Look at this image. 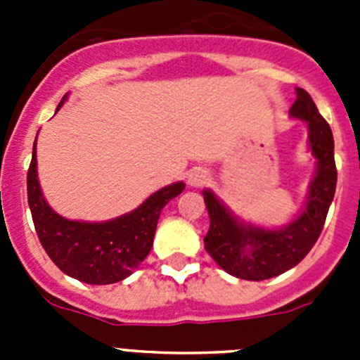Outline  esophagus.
Segmentation results:
<instances>
[{
    "label": "esophagus",
    "mask_w": 360,
    "mask_h": 360,
    "mask_svg": "<svg viewBox=\"0 0 360 360\" xmlns=\"http://www.w3.org/2000/svg\"><path fill=\"white\" fill-rule=\"evenodd\" d=\"M209 180V173L205 169H193L189 173V176H187V184H189L191 187H202L205 186Z\"/></svg>",
    "instance_id": "34e87169"
}]
</instances>
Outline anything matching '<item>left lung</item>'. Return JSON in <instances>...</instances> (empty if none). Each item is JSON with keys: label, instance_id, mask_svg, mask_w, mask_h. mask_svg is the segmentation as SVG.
<instances>
[{"label": "left lung", "instance_id": "8db88e82", "mask_svg": "<svg viewBox=\"0 0 360 360\" xmlns=\"http://www.w3.org/2000/svg\"><path fill=\"white\" fill-rule=\"evenodd\" d=\"M288 113L307 124L316 173L303 207L287 225L263 227L247 221L234 214L211 189L202 191L211 218L207 236L203 238L205 250L219 269L238 279L263 281L294 269L319 238L335 195L337 169L328 122L303 88H295V103Z\"/></svg>", "mask_w": 360, "mask_h": 360}]
</instances>
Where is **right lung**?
Instances as JSON below:
<instances>
[{
    "instance_id": "1",
    "label": "right lung",
    "mask_w": 360,
    "mask_h": 360,
    "mask_svg": "<svg viewBox=\"0 0 360 360\" xmlns=\"http://www.w3.org/2000/svg\"><path fill=\"white\" fill-rule=\"evenodd\" d=\"M66 97L68 94L57 110L65 104ZM36 153L34 144L27 174L28 205L37 236L50 259L66 276L88 285H110L131 276L151 250L162 209L186 189V184L174 182L162 187L131 212L113 219H68L57 214L44 200L37 178Z\"/></svg>"
}]
</instances>
